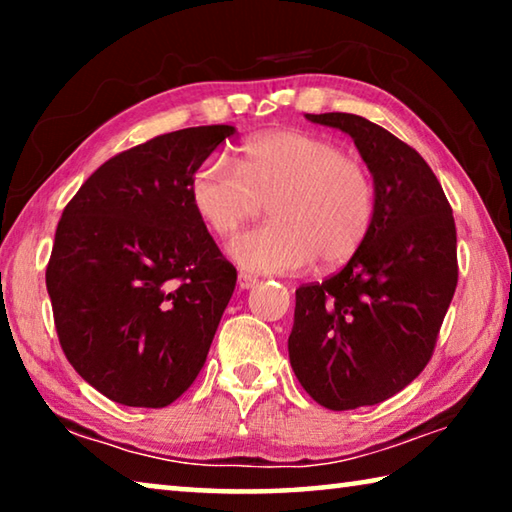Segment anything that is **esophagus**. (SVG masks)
I'll use <instances>...</instances> for the list:
<instances>
[{"label":"esophagus","mask_w":512,"mask_h":512,"mask_svg":"<svg viewBox=\"0 0 512 512\" xmlns=\"http://www.w3.org/2000/svg\"><path fill=\"white\" fill-rule=\"evenodd\" d=\"M237 284H239V289H253L255 284H257V277H255L253 273L241 271V273L237 275Z\"/></svg>","instance_id":"34e87169"}]
</instances>
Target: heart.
<instances>
[{
    "label": "heart",
    "mask_w": 512,
    "mask_h": 512,
    "mask_svg": "<svg viewBox=\"0 0 512 512\" xmlns=\"http://www.w3.org/2000/svg\"><path fill=\"white\" fill-rule=\"evenodd\" d=\"M189 203L207 230L230 237L271 207V221L239 235L228 253L255 273H298L320 259L339 266L368 239L377 212L370 169L339 144L305 131L248 140L239 169L212 155L196 164Z\"/></svg>",
    "instance_id": "b5f03b06"
}]
</instances>
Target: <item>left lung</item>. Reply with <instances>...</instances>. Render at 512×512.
Listing matches in <instances>:
<instances>
[{"label":"left lung","instance_id":"left-lung-1","mask_svg":"<svg viewBox=\"0 0 512 512\" xmlns=\"http://www.w3.org/2000/svg\"><path fill=\"white\" fill-rule=\"evenodd\" d=\"M348 133L368 164L377 212L339 273L296 289L289 359L329 411L372 406L427 366L458 282L456 225L422 155L350 112L307 115Z\"/></svg>","mask_w":512,"mask_h":512}]
</instances>
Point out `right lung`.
<instances>
[{
	"label": "right lung",
	"mask_w": 512,
	"mask_h": 512,
	"mask_svg": "<svg viewBox=\"0 0 512 512\" xmlns=\"http://www.w3.org/2000/svg\"><path fill=\"white\" fill-rule=\"evenodd\" d=\"M235 126H196L133 146L65 205L47 264L60 348L112 402L162 409L201 372L237 284L189 203L196 164Z\"/></svg>",
	"instance_id": "obj_1"
}]
</instances>
